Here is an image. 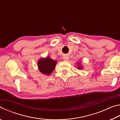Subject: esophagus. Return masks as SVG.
<instances>
[{
	"instance_id": "34e87169",
	"label": "esophagus",
	"mask_w": 120,
	"mask_h": 120,
	"mask_svg": "<svg viewBox=\"0 0 120 120\" xmlns=\"http://www.w3.org/2000/svg\"><path fill=\"white\" fill-rule=\"evenodd\" d=\"M69 59V56L68 55H65L64 56V57H63V59H64V61H68Z\"/></svg>"
}]
</instances>
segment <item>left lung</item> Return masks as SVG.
<instances>
[{"label": "left lung", "mask_w": 120, "mask_h": 120, "mask_svg": "<svg viewBox=\"0 0 120 120\" xmlns=\"http://www.w3.org/2000/svg\"><path fill=\"white\" fill-rule=\"evenodd\" d=\"M77 68L79 70H81L83 69V66H82V64H81V62H77Z\"/></svg>", "instance_id": "left-lung-1"}]
</instances>
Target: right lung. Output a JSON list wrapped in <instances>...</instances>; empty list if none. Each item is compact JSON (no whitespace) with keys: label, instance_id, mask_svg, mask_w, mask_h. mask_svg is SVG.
Masks as SVG:
<instances>
[{"label":"right lung","instance_id":"right-lung-1","mask_svg":"<svg viewBox=\"0 0 120 120\" xmlns=\"http://www.w3.org/2000/svg\"><path fill=\"white\" fill-rule=\"evenodd\" d=\"M56 63V61L52 59L49 56L41 58L38 61V69L43 75L49 76L55 69Z\"/></svg>","mask_w":120,"mask_h":120}]
</instances>
